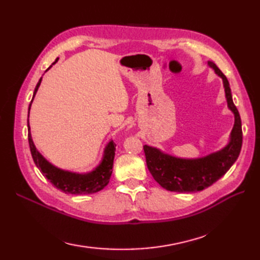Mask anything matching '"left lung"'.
<instances>
[{"mask_svg":"<svg viewBox=\"0 0 260 260\" xmlns=\"http://www.w3.org/2000/svg\"><path fill=\"white\" fill-rule=\"evenodd\" d=\"M207 64L223 79L227 106L235 117L230 142L221 150L199 159H181L164 153L160 149L143 145L150 173L163 188L171 192L193 193L211 186L231 169L242 149V120L233 103L230 82L213 61H207Z\"/></svg>","mask_w":260,"mask_h":260,"instance_id":"obj_1","label":"left lung"}]
</instances>
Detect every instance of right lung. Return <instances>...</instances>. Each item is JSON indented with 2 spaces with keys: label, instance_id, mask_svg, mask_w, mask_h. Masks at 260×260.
I'll return each instance as SVG.
<instances>
[{
  "label": "right lung",
  "instance_id": "right-lung-1",
  "mask_svg": "<svg viewBox=\"0 0 260 260\" xmlns=\"http://www.w3.org/2000/svg\"><path fill=\"white\" fill-rule=\"evenodd\" d=\"M58 58L53 62V65L56 64ZM50 65L47 69L52 67ZM42 82V78L37 82L35 87V90L33 93V98L28 107V117H29V109L31 103H33L35 94L39 90V87ZM27 128H28V143H29V149L31 156H33V160L36 164V167L40 169L43 175H45L47 180L56 187L60 189L61 192L66 194H75V195H81V194H92L99 192L103 189L105 186L108 185L110 176L112 173V167H113V159H115V151H116V144L112 140L109 141V143L106 145L105 151H104V156L103 160L98 164V166L94 168L91 172L88 173H76L71 172V171L61 170L53 166L52 163L48 162L45 157H44L39 151H37L35 144L33 142V139H31L30 135V126L29 121L27 119Z\"/></svg>",
  "mask_w": 260,
  "mask_h": 260
}]
</instances>
